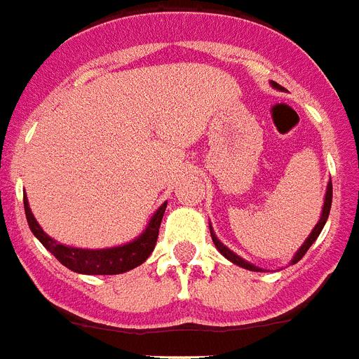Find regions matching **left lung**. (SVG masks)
I'll return each mask as SVG.
<instances>
[{
    "instance_id": "left-lung-1",
    "label": "left lung",
    "mask_w": 359,
    "mask_h": 359,
    "mask_svg": "<svg viewBox=\"0 0 359 359\" xmlns=\"http://www.w3.org/2000/svg\"><path fill=\"white\" fill-rule=\"evenodd\" d=\"M273 86H275V88H280V86H278V84H276V83H273ZM330 208H332V180H330V182H328V186H326L325 205H323L321 219H319V223H317V225H316V229L311 230V234L308 236V238H306L304 245H302L301 249L297 250V255L293 256V260H291V264H297V262L301 260L302 256H304L306 252H308V249H310V247H311V243H313V241H316L317 238H319V234H321L323 226H325L326 219H328V214H330ZM210 236H212V240H214V245L217 247V250H219L221 255L225 256L226 260H230V262H232V264H236V265H240V267H243V269H249V271H262L260 267H256V265L249 264V262L243 260V258H240V256L236 255V252H232V250H230L229 247L223 245V243H221V241L217 240V236L214 234V230H212V226H210Z\"/></svg>"
}]
</instances>
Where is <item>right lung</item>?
Listing matches in <instances>:
<instances>
[{"instance_id":"obj_1","label":"right lung","mask_w":359,"mask_h":359,"mask_svg":"<svg viewBox=\"0 0 359 359\" xmlns=\"http://www.w3.org/2000/svg\"><path fill=\"white\" fill-rule=\"evenodd\" d=\"M165 206H168V203H164L154 212L149 225L145 226L144 232L130 243L110 247V249H77V247L58 243L51 236L46 234L42 226L38 225V221L34 219L31 208H29L27 197H23V208H25V217H27L31 232L64 267H68L75 273H81V275H119V273H125V271H130L144 264L156 245L158 229L162 217H164Z\"/></svg>"}]
</instances>
